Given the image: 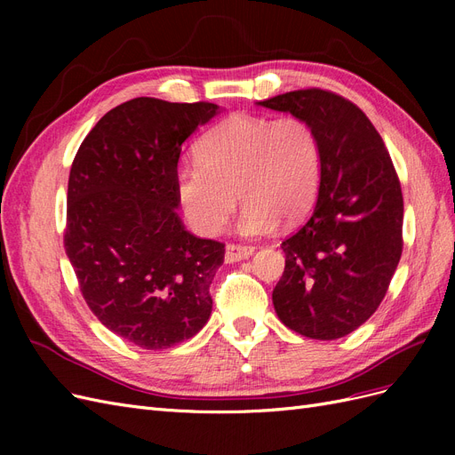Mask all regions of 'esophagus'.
Returning <instances> with one entry per match:
<instances>
[{"mask_svg":"<svg viewBox=\"0 0 455 455\" xmlns=\"http://www.w3.org/2000/svg\"><path fill=\"white\" fill-rule=\"evenodd\" d=\"M254 254V246H246V244H228L226 246V261H239L246 259Z\"/></svg>","mask_w":455,"mask_h":455,"instance_id":"obj_1","label":"esophagus"}]
</instances>
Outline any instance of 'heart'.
<instances>
[{
	"label": "heart",
	"instance_id": "b5f03b06",
	"mask_svg": "<svg viewBox=\"0 0 455 455\" xmlns=\"http://www.w3.org/2000/svg\"><path fill=\"white\" fill-rule=\"evenodd\" d=\"M197 157L178 167L174 186L184 218L201 235L224 229L239 196L243 235H267L281 218L298 222L319 197L321 139L296 116H231L203 136Z\"/></svg>",
	"mask_w": 455,
	"mask_h": 455
}]
</instances>
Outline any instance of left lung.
I'll list each match as a JSON object with an SVG mask.
<instances>
[{"instance_id":"1","label":"left lung","mask_w":455,"mask_h":455,"mask_svg":"<svg viewBox=\"0 0 455 455\" xmlns=\"http://www.w3.org/2000/svg\"><path fill=\"white\" fill-rule=\"evenodd\" d=\"M258 104L309 121L323 148L313 212L281 244L275 311L306 338H343L379 307L401 259V182L376 127L343 96L301 89Z\"/></svg>"}]
</instances>
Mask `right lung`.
Here are the masks:
<instances>
[{
  "label": "right lung",
  "mask_w": 455,
  "mask_h": 455,
  "mask_svg": "<svg viewBox=\"0 0 455 455\" xmlns=\"http://www.w3.org/2000/svg\"><path fill=\"white\" fill-rule=\"evenodd\" d=\"M216 114L211 102L132 99L96 123L72 163L64 249L79 291L142 349L194 338L212 311L224 244L186 231L174 176L188 136Z\"/></svg>",
  "instance_id": "add662e5"
}]
</instances>
